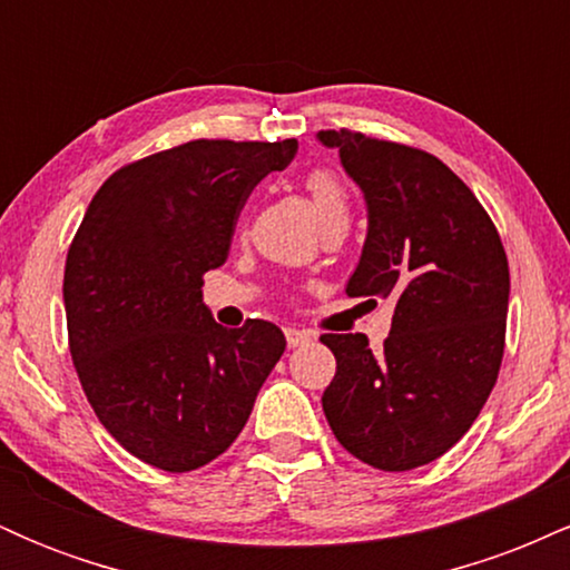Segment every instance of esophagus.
Masks as SVG:
<instances>
[{
	"instance_id": "obj_1",
	"label": "esophagus",
	"mask_w": 570,
	"mask_h": 570,
	"mask_svg": "<svg viewBox=\"0 0 570 570\" xmlns=\"http://www.w3.org/2000/svg\"><path fill=\"white\" fill-rule=\"evenodd\" d=\"M284 335H286V343H289V348H299V345H307L313 340V332L294 330V326H289V330H286Z\"/></svg>"
}]
</instances>
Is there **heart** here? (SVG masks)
<instances>
[{"mask_svg":"<svg viewBox=\"0 0 570 570\" xmlns=\"http://www.w3.org/2000/svg\"><path fill=\"white\" fill-rule=\"evenodd\" d=\"M305 193L311 198L313 208H316L322 225L330 222H348L351 217V200L345 193V185L340 181V176L330 168H313L305 176Z\"/></svg>","mask_w":570,"mask_h":570,"instance_id":"heart-1","label":"heart"}]
</instances>
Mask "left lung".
<instances>
[{"mask_svg": "<svg viewBox=\"0 0 570 570\" xmlns=\"http://www.w3.org/2000/svg\"><path fill=\"white\" fill-rule=\"evenodd\" d=\"M367 200L348 297L389 299L391 335H322L337 372L322 404L337 442L383 472H410L472 429L501 370L509 263L482 203L434 155L322 130Z\"/></svg>", "mask_w": 570, "mask_h": 570, "instance_id": "obj_1", "label": "left lung"}]
</instances>
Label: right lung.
I'll return each instance as SVG.
<instances>
[{
    "instance_id": "right-lung-1",
    "label": "right lung",
    "mask_w": 570,
    "mask_h": 570,
    "mask_svg": "<svg viewBox=\"0 0 570 570\" xmlns=\"http://www.w3.org/2000/svg\"><path fill=\"white\" fill-rule=\"evenodd\" d=\"M297 139H198L122 166L90 200L63 271L69 351L90 407L130 455L193 472L225 453L286 348L276 324L225 330L203 273Z\"/></svg>"
}]
</instances>
